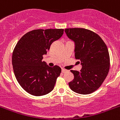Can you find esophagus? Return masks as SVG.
Returning <instances> with one entry per match:
<instances>
[{"label":"esophagus","mask_w":120,"mask_h":120,"mask_svg":"<svg viewBox=\"0 0 120 120\" xmlns=\"http://www.w3.org/2000/svg\"><path fill=\"white\" fill-rule=\"evenodd\" d=\"M61 71H62V72H63V73H66V72H68V71L66 69H62Z\"/></svg>","instance_id":"esophagus-1"}]
</instances>
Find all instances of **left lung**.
<instances>
[{
	"label": "left lung",
	"mask_w": 120,
	"mask_h": 120,
	"mask_svg": "<svg viewBox=\"0 0 120 120\" xmlns=\"http://www.w3.org/2000/svg\"><path fill=\"white\" fill-rule=\"evenodd\" d=\"M67 36L74 42V54L82 69L71 70L74 79L69 83L72 90L89 94L100 87L110 69V56L107 46L94 32L84 28H66Z\"/></svg>",
	"instance_id": "8db88e82"
}]
</instances>
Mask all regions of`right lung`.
<instances>
[{"mask_svg":"<svg viewBox=\"0 0 120 120\" xmlns=\"http://www.w3.org/2000/svg\"><path fill=\"white\" fill-rule=\"evenodd\" d=\"M63 29L34 30L24 34L13 49L12 66L17 81L31 95L42 96L54 89L61 69L42 61L51 44L59 40Z\"/></svg>","mask_w":120,"mask_h":120,"instance_id":"1","label":"right lung"}]
</instances>
